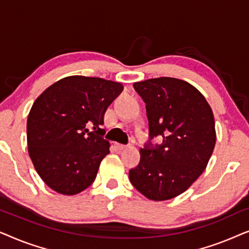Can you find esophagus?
I'll return each instance as SVG.
<instances>
[{
    "label": "esophagus",
    "instance_id": "34e87169",
    "mask_svg": "<svg viewBox=\"0 0 249 249\" xmlns=\"http://www.w3.org/2000/svg\"><path fill=\"white\" fill-rule=\"evenodd\" d=\"M115 147H117V149H119V151H122V149H124L127 146L122 145V144H115Z\"/></svg>",
    "mask_w": 249,
    "mask_h": 249
}]
</instances>
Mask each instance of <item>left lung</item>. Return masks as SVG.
Masks as SVG:
<instances>
[{"mask_svg":"<svg viewBox=\"0 0 249 249\" xmlns=\"http://www.w3.org/2000/svg\"><path fill=\"white\" fill-rule=\"evenodd\" d=\"M146 103L149 137L163 139L141 149L129 171L132 186L151 200H168L186 192L206 169L216 141L210 104L187 81L161 77L134 84Z\"/></svg>","mask_w":249,"mask_h":249,"instance_id":"left-lung-1","label":"left lung"}]
</instances>
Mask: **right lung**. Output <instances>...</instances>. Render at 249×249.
Wrapping results in <instances>:
<instances>
[{"label": "right lung", "mask_w": 249, "mask_h": 249, "mask_svg": "<svg viewBox=\"0 0 249 249\" xmlns=\"http://www.w3.org/2000/svg\"><path fill=\"white\" fill-rule=\"evenodd\" d=\"M122 89V84L103 78L70 76L51 85L34 102L27 120L28 153L54 192L76 195L94 182L110 153L102 129L104 114Z\"/></svg>", "instance_id": "add662e5"}]
</instances>
